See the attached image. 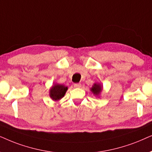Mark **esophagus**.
<instances>
[{"label": "esophagus", "instance_id": "1", "mask_svg": "<svg viewBox=\"0 0 152 152\" xmlns=\"http://www.w3.org/2000/svg\"><path fill=\"white\" fill-rule=\"evenodd\" d=\"M74 88H80V87H81V84H80V83H74Z\"/></svg>", "mask_w": 152, "mask_h": 152}]
</instances>
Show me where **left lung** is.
<instances>
[{"label":"left lung","mask_w":152,"mask_h":152,"mask_svg":"<svg viewBox=\"0 0 152 152\" xmlns=\"http://www.w3.org/2000/svg\"><path fill=\"white\" fill-rule=\"evenodd\" d=\"M92 92L94 93L95 95L99 94L100 93L101 91L102 90V86L100 84H94L93 87L91 89Z\"/></svg>","instance_id":"left-lung-1"}]
</instances>
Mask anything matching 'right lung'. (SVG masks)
<instances>
[{
    "instance_id": "1",
    "label": "right lung",
    "mask_w": 152,
    "mask_h": 152,
    "mask_svg": "<svg viewBox=\"0 0 152 152\" xmlns=\"http://www.w3.org/2000/svg\"><path fill=\"white\" fill-rule=\"evenodd\" d=\"M66 90H67V87H65L63 85L56 84L50 89V96L53 100H60L64 96Z\"/></svg>"
}]
</instances>
